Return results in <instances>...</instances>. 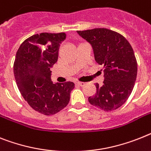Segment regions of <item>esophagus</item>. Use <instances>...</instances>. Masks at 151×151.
<instances>
[{
  "instance_id": "1",
  "label": "esophagus",
  "mask_w": 151,
  "mask_h": 151,
  "mask_svg": "<svg viewBox=\"0 0 151 151\" xmlns=\"http://www.w3.org/2000/svg\"><path fill=\"white\" fill-rule=\"evenodd\" d=\"M75 83L77 84V85H79L81 86V87H83V86L85 85V83L84 82H80V81H77L75 82Z\"/></svg>"
}]
</instances>
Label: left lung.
I'll return each mask as SVG.
<instances>
[{"mask_svg":"<svg viewBox=\"0 0 151 151\" xmlns=\"http://www.w3.org/2000/svg\"><path fill=\"white\" fill-rule=\"evenodd\" d=\"M92 45L96 61L104 65L103 85L96 83L94 96L88 97L91 105L104 111L121 107L134 89L137 62L128 40L121 34L107 28L78 30Z\"/></svg>","mask_w":151,"mask_h":151,"instance_id":"1","label":"left lung"}]
</instances>
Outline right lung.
<instances>
[{"instance_id": "add662e5", "label": "right lung", "mask_w": 151, "mask_h": 151, "mask_svg": "<svg viewBox=\"0 0 151 151\" xmlns=\"http://www.w3.org/2000/svg\"><path fill=\"white\" fill-rule=\"evenodd\" d=\"M64 33H40L21 44L14 63V73L21 95L35 111L54 115L67 107L73 82L54 83L50 68L58 60L60 43Z\"/></svg>"}]
</instances>
